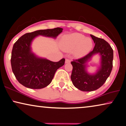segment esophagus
<instances>
[{
  "mask_svg": "<svg viewBox=\"0 0 126 126\" xmlns=\"http://www.w3.org/2000/svg\"><path fill=\"white\" fill-rule=\"evenodd\" d=\"M65 63H69L71 62V61L69 59H65Z\"/></svg>",
  "mask_w": 126,
  "mask_h": 126,
  "instance_id": "1",
  "label": "esophagus"
}]
</instances>
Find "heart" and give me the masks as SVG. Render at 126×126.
Wrapping results in <instances>:
<instances>
[{
  "instance_id": "heart-1",
  "label": "heart",
  "mask_w": 126,
  "mask_h": 126,
  "mask_svg": "<svg viewBox=\"0 0 126 126\" xmlns=\"http://www.w3.org/2000/svg\"><path fill=\"white\" fill-rule=\"evenodd\" d=\"M93 43L91 39L85 38L84 35L80 33H72L65 35L61 42V46L65 51L74 50L76 57H82L90 51L92 48Z\"/></svg>"
}]
</instances>
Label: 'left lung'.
<instances>
[{"label": "left lung", "instance_id": "obj_1", "mask_svg": "<svg viewBox=\"0 0 126 126\" xmlns=\"http://www.w3.org/2000/svg\"><path fill=\"white\" fill-rule=\"evenodd\" d=\"M95 44L93 50L85 56L71 62L73 68L71 79L76 88L80 91L91 92L103 85L110 76L112 68L113 50L109 44L104 39L91 34ZM101 56V67L96 74L89 75L85 70V63L95 53Z\"/></svg>", "mask_w": 126, "mask_h": 126}]
</instances>
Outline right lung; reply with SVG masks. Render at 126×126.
Instances as JSON below:
<instances>
[{
	"label": "right lung",
	"instance_id": "1",
	"mask_svg": "<svg viewBox=\"0 0 126 126\" xmlns=\"http://www.w3.org/2000/svg\"><path fill=\"white\" fill-rule=\"evenodd\" d=\"M62 31L61 28L39 30L25 34L15 43L11 54V67L16 79L24 87L31 89L47 87L57 69L64 64V58L54 62L37 57L31 48L32 41L37 35L56 38Z\"/></svg>",
	"mask_w": 126,
	"mask_h": 126
}]
</instances>
